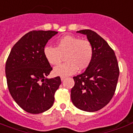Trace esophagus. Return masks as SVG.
Returning <instances> with one entry per match:
<instances>
[{
  "mask_svg": "<svg viewBox=\"0 0 133 133\" xmlns=\"http://www.w3.org/2000/svg\"><path fill=\"white\" fill-rule=\"evenodd\" d=\"M65 79V77H61V80L62 81H63Z\"/></svg>",
  "mask_w": 133,
  "mask_h": 133,
  "instance_id": "34e87169",
  "label": "esophagus"
}]
</instances>
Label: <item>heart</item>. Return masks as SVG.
Masks as SVG:
<instances>
[{"mask_svg": "<svg viewBox=\"0 0 133 133\" xmlns=\"http://www.w3.org/2000/svg\"><path fill=\"white\" fill-rule=\"evenodd\" d=\"M56 48L46 46L44 56L50 65L58 64L65 57L66 62L54 68L53 72L58 76H67L79 70L87 68L94 56V48L89 41L73 36H63L56 43Z\"/></svg>", "mask_w": 133, "mask_h": 133, "instance_id": "1", "label": "heart"}]
</instances>
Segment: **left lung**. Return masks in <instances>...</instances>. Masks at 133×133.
Masks as SVG:
<instances>
[{
    "mask_svg": "<svg viewBox=\"0 0 133 133\" xmlns=\"http://www.w3.org/2000/svg\"><path fill=\"white\" fill-rule=\"evenodd\" d=\"M94 48L92 62L83 73L73 77L75 83L71 90V99L79 109L95 112L109 103L115 92L119 69L114 50L94 31L83 30Z\"/></svg>",
    "mask_w": 133,
    "mask_h": 133,
    "instance_id": "8db88e82",
    "label": "left lung"
}]
</instances>
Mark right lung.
Returning <instances> with one entry per match:
<instances>
[{"label":"right lung","instance_id":"obj_1","mask_svg":"<svg viewBox=\"0 0 133 133\" xmlns=\"http://www.w3.org/2000/svg\"><path fill=\"white\" fill-rule=\"evenodd\" d=\"M57 33L50 30L28 32L13 46L6 61L10 95L29 113H42L50 109L61 83L59 77L47 78L52 68L43 53L48 41Z\"/></svg>","mask_w":133,"mask_h":133}]
</instances>
